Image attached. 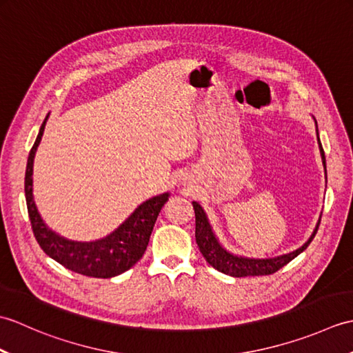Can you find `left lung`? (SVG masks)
<instances>
[{"label":"left lung","mask_w":353,"mask_h":353,"mask_svg":"<svg viewBox=\"0 0 353 353\" xmlns=\"http://www.w3.org/2000/svg\"><path fill=\"white\" fill-rule=\"evenodd\" d=\"M317 141L320 147L321 162H323L325 172H326V159H325L323 147H321L320 139H319V130H317ZM192 206H194V212H196V241L201 254H203V258L206 259L208 264H211L215 270H219V272L234 276V277L265 276V274L276 273L277 270H281L283 265H287L290 261L294 259L297 254H301L306 247L310 245V243L312 241V238L316 236L320 226V220H319L317 226L314 229L308 241H306L301 249H297L294 252L282 254V256H277V258H268V259L243 258V256H236V254H232L224 249V247L219 243V239H216V236L214 235L212 228L211 224H209V220L203 211V208H201L197 201H192Z\"/></svg>","instance_id":"8db88e82"}]
</instances>
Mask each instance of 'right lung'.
<instances>
[{
    "label": "right lung",
    "mask_w": 353,
    "mask_h": 353,
    "mask_svg": "<svg viewBox=\"0 0 353 353\" xmlns=\"http://www.w3.org/2000/svg\"><path fill=\"white\" fill-rule=\"evenodd\" d=\"M47 119L48 115L43 119L34 145L30 150L26 170V200L36 241L50 258L74 273L108 279L127 272L144 254L157 215L168 201L170 194L165 192L144 201L121 226L99 241L79 243L57 235L43 223L33 200V161Z\"/></svg>",
    "instance_id": "right-lung-1"
}]
</instances>
